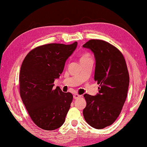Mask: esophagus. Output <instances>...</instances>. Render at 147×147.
I'll return each instance as SVG.
<instances>
[{"label":"esophagus","instance_id":"1","mask_svg":"<svg viewBox=\"0 0 147 147\" xmlns=\"http://www.w3.org/2000/svg\"><path fill=\"white\" fill-rule=\"evenodd\" d=\"M80 97H81V95H78V94H74L73 95V98L74 100L78 99V98H80Z\"/></svg>","mask_w":147,"mask_h":147}]
</instances>
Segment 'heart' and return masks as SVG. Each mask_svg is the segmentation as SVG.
<instances>
[{"mask_svg": "<svg viewBox=\"0 0 147 147\" xmlns=\"http://www.w3.org/2000/svg\"><path fill=\"white\" fill-rule=\"evenodd\" d=\"M90 59V55L88 53H85L81 56V57L80 59V61L82 60H86V59Z\"/></svg>", "mask_w": 147, "mask_h": 147, "instance_id": "b5f03b06", "label": "heart"}]
</instances>
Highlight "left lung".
Instances as JSON below:
<instances>
[{
  "label": "left lung",
  "instance_id": "obj_1",
  "mask_svg": "<svg viewBox=\"0 0 147 147\" xmlns=\"http://www.w3.org/2000/svg\"><path fill=\"white\" fill-rule=\"evenodd\" d=\"M82 47L94 53V80L100 84L96 95H84L86 106L83 115L90 125L101 129L112 124L121 113L129 84L127 67L121 53L106 41L91 39Z\"/></svg>",
  "mask_w": 147,
  "mask_h": 147
}]
</instances>
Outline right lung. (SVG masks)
Listing matches in <instances>:
<instances>
[{
    "instance_id": "right-lung-1",
    "label": "right lung",
    "mask_w": 147,
    "mask_h": 147,
    "mask_svg": "<svg viewBox=\"0 0 147 147\" xmlns=\"http://www.w3.org/2000/svg\"><path fill=\"white\" fill-rule=\"evenodd\" d=\"M78 43L71 45L49 43L35 48L22 64L20 92L28 113L37 126L47 131L59 128L73 96L63 92L53 82L63 73L65 62L73 53Z\"/></svg>"
}]
</instances>
